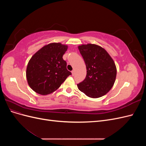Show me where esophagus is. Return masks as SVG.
Instances as JSON below:
<instances>
[{
	"mask_svg": "<svg viewBox=\"0 0 146 146\" xmlns=\"http://www.w3.org/2000/svg\"><path fill=\"white\" fill-rule=\"evenodd\" d=\"M72 76H74V75H75V70H72Z\"/></svg>",
	"mask_w": 146,
	"mask_h": 146,
	"instance_id": "esophagus-1",
	"label": "esophagus"
}]
</instances>
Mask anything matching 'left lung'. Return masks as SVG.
Here are the masks:
<instances>
[{"instance_id": "obj_1", "label": "left lung", "mask_w": 146, "mask_h": 146, "mask_svg": "<svg viewBox=\"0 0 146 146\" xmlns=\"http://www.w3.org/2000/svg\"><path fill=\"white\" fill-rule=\"evenodd\" d=\"M86 66L85 80L77 84L78 89L87 96L98 98L111 89L116 77L113 60L104 48L92 44L78 46Z\"/></svg>"}]
</instances>
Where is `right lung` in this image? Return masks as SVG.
Segmentation results:
<instances>
[{
  "label": "right lung",
  "mask_w": 146,
  "mask_h": 146,
  "mask_svg": "<svg viewBox=\"0 0 146 146\" xmlns=\"http://www.w3.org/2000/svg\"><path fill=\"white\" fill-rule=\"evenodd\" d=\"M67 49L68 46L61 43H50L32 56L27 65L26 77L34 91L41 95L50 94L71 75L63 58Z\"/></svg>",
  "instance_id": "1"
}]
</instances>
